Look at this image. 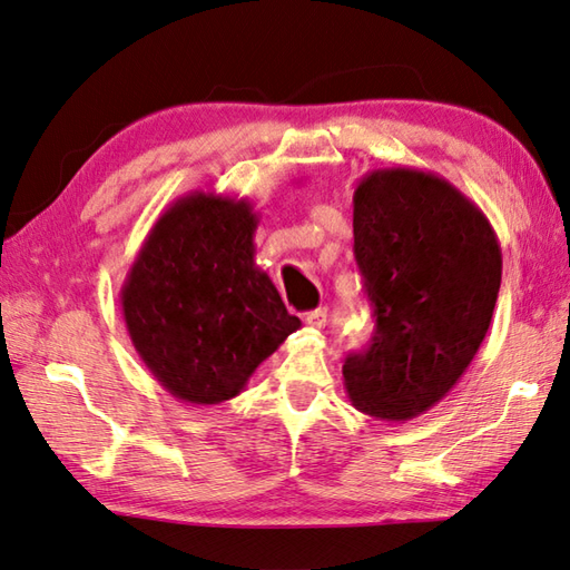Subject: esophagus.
Segmentation results:
<instances>
[{
	"instance_id": "obj_1",
	"label": "esophagus",
	"mask_w": 570,
	"mask_h": 570,
	"mask_svg": "<svg viewBox=\"0 0 570 570\" xmlns=\"http://www.w3.org/2000/svg\"><path fill=\"white\" fill-rule=\"evenodd\" d=\"M305 324L312 330H322L324 324H327V309L320 307V309H312L305 315Z\"/></svg>"
}]
</instances>
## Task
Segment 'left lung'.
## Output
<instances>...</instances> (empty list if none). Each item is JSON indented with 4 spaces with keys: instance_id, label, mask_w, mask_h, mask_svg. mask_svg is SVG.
<instances>
[{
    "instance_id": "left-lung-1",
    "label": "left lung",
    "mask_w": 570,
    "mask_h": 570,
    "mask_svg": "<svg viewBox=\"0 0 570 570\" xmlns=\"http://www.w3.org/2000/svg\"><path fill=\"white\" fill-rule=\"evenodd\" d=\"M354 255L374 305L368 350L346 356L356 411L405 423L455 386L490 330L502 248L458 187L413 167L371 169L354 191Z\"/></svg>"
}]
</instances>
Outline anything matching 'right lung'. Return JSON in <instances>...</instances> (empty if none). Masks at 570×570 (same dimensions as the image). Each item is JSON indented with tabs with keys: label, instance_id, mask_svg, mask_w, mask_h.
Returning <instances> with one entry per match:
<instances>
[{
	"label": "right lung",
	"instance_id": "1",
	"mask_svg": "<svg viewBox=\"0 0 570 570\" xmlns=\"http://www.w3.org/2000/svg\"><path fill=\"white\" fill-rule=\"evenodd\" d=\"M261 218L248 199L179 196L120 287L127 334L159 386L194 405L236 399L302 322L255 265Z\"/></svg>",
	"mask_w": 570,
	"mask_h": 570
}]
</instances>
